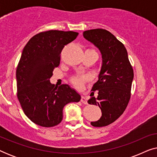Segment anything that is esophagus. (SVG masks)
<instances>
[{"instance_id": "obj_1", "label": "esophagus", "mask_w": 157, "mask_h": 157, "mask_svg": "<svg viewBox=\"0 0 157 157\" xmlns=\"http://www.w3.org/2000/svg\"><path fill=\"white\" fill-rule=\"evenodd\" d=\"M81 101L82 102L83 104H87V99H86V96H81Z\"/></svg>"}]
</instances>
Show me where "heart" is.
Listing matches in <instances>:
<instances>
[{"label": "heart", "mask_w": 157, "mask_h": 157, "mask_svg": "<svg viewBox=\"0 0 157 157\" xmlns=\"http://www.w3.org/2000/svg\"><path fill=\"white\" fill-rule=\"evenodd\" d=\"M88 80H89V77L87 76H75L72 77L71 79V81L76 88L81 89L83 84Z\"/></svg>", "instance_id": "obj_1"}]
</instances>
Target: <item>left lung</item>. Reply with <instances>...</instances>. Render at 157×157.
<instances>
[{
    "mask_svg": "<svg viewBox=\"0 0 157 157\" xmlns=\"http://www.w3.org/2000/svg\"><path fill=\"white\" fill-rule=\"evenodd\" d=\"M83 37L98 48L102 66L98 81L92 87L89 104L100 107L102 116L91 124L95 127L108 126L121 117L131 98L134 70L124 45L112 33L102 29L88 30ZM98 93L94 98V91Z\"/></svg>",
    "mask_w": 157,
    "mask_h": 157,
    "instance_id": "left-lung-1",
    "label": "left lung"
}]
</instances>
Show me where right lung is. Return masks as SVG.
I'll list each match as a JSON object with an SVG mask.
<instances>
[{"mask_svg":"<svg viewBox=\"0 0 157 157\" xmlns=\"http://www.w3.org/2000/svg\"><path fill=\"white\" fill-rule=\"evenodd\" d=\"M78 35L77 32L58 30L40 32L23 48L16 69L17 97L26 117L37 125H58L63 119V107L81 99L68 85L56 87L49 81L59 66L64 46Z\"/></svg>","mask_w":157,"mask_h":157,"instance_id":"1","label":"right lung"}]
</instances>
